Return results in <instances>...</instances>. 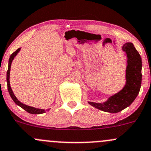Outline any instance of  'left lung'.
<instances>
[{
	"instance_id": "obj_1",
	"label": "left lung",
	"mask_w": 151,
	"mask_h": 151,
	"mask_svg": "<svg viewBox=\"0 0 151 151\" xmlns=\"http://www.w3.org/2000/svg\"><path fill=\"white\" fill-rule=\"evenodd\" d=\"M122 51L127 54L126 84L119 92L113 94L103 103L88 102L90 105L104 112L117 113L132 103L140 92L142 81V60L132 43L124 44Z\"/></svg>"
}]
</instances>
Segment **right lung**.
Returning a JSON list of instances; mask_svg holds the SVG:
<instances>
[{
    "mask_svg": "<svg viewBox=\"0 0 151 151\" xmlns=\"http://www.w3.org/2000/svg\"><path fill=\"white\" fill-rule=\"evenodd\" d=\"M20 50H21V48L18 49L15 52L13 53L11 55V57L9 58V60H8V71H7V77H6V80H7V85H8V92H9L10 96L12 98V100H14V102L17 105L20 106L21 108L24 109V110H26V112H28L29 113L31 114H42L46 112V111H49V110H43V109H39V108H35V107H30L29 105H26L23 104L22 102H21L20 101L16 98V96L14 95V92H13L12 89H11V86H10V71H11V63H12L13 60H14V57L17 55L18 53L19 52Z\"/></svg>",
    "mask_w": 151,
    "mask_h": 151,
    "instance_id": "1",
    "label": "right lung"
}]
</instances>
